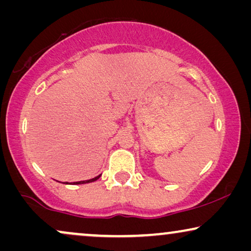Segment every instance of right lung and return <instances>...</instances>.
<instances>
[{
  "label": "right lung",
  "mask_w": 251,
  "mask_h": 251,
  "mask_svg": "<svg viewBox=\"0 0 251 251\" xmlns=\"http://www.w3.org/2000/svg\"><path fill=\"white\" fill-rule=\"evenodd\" d=\"M99 177H100V175H99V176H97V177L92 178V179H88V180H82V181H76V183H73V184H87V183H91V181H95V180H97Z\"/></svg>",
  "instance_id": "1"
}]
</instances>
